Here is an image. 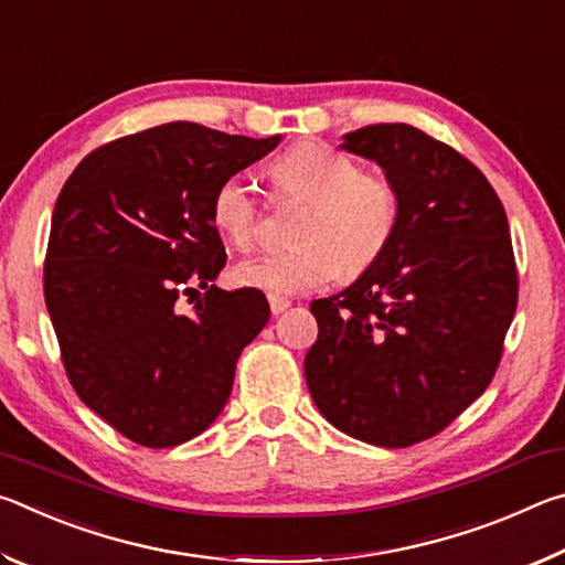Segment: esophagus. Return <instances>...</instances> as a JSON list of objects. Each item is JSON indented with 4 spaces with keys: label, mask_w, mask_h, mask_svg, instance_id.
I'll return each instance as SVG.
<instances>
[{
    "label": "esophagus",
    "mask_w": 565,
    "mask_h": 565,
    "mask_svg": "<svg viewBox=\"0 0 565 565\" xmlns=\"http://www.w3.org/2000/svg\"><path fill=\"white\" fill-rule=\"evenodd\" d=\"M269 306H271V313L274 317H279L286 309H289L291 301L286 299V296H269Z\"/></svg>",
    "instance_id": "1"
}]
</instances>
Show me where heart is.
Returning a JSON list of instances; mask_svg holds the SVG:
<instances>
[{"label": "heart", "mask_w": 565, "mask_h": 565, "mask_svg": "<svg viewBox=\"0 0 565 565\" xmlns=\"http://www.w3.org/2000/svg\"><path fill=\"white\" fill-rule=\"evenodd\" d=\"M279 196L306 202L294 228L296 246L264 252L236 264L234 279L269 296H291L371 269L394 242L401 222L398 186L386 174L321 141H301L271 164ZM264 204L246 174H228L212 196V218L236 248L262 232Z\"/></svg>", "instance_id": "heart-1"}]
</instances>
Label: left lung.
<instances>
[{"label": "left lung", "mask_w": 565, "mask_h": 565, "mask_svg": "<svg viewBox=\"0 0 565 565\" xmlns=\"http://www.w3.org/2000/svg\"><path fill=\"white\" fill-rule=\"evenodd\" d=\"M341 147L386 171L401 222L349 289L311 301L303 374L331 426L406 448L441 434L499 369L519 303L509 218L481 169L411 124H371Z\"/></svg>", "instance_id": "1"}]
</instances>
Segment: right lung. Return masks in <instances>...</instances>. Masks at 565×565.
<instances>
[{"mask_svg": "<svg viewBox=\"0 0 565 565\" xmlns=\"http://www.w3.org/2000/svg\"><path fill=\"white\" fill-rule=\"evenodd\" d=\"M279 141L171 121L94 149L64 181L46 311L76 396L134 444L169 448L206 431L269 321L259 289L212 284L226 264L212 196ZM184 295L200 297L189 312Z\"/></svg>", "mask_w": 565, "mask_h": 565, "instance_id": "obj_1", "label": "right lung"}]
</instances>
